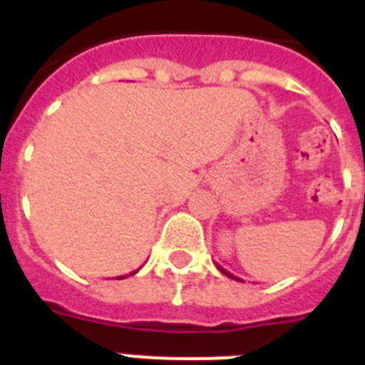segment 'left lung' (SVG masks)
<instances>
[{
	"mask_svg": "<svg viewBox=\"0 0 365 365\" xmlns=\"http://www.w3.org/2000/svg\"><path fill=\"white\" fill-rule=\"evenodd\" d=\"M216 267H217V271H220V272H223V274H225V277L233 278V280H240V278H237V277H235V274H231V272H229V271H225V269H223L222 265H216Z\"/></svg>",
	"mask_w": 365,
	"mask_h": 365,
	"instance_id": "left-lung-1",
	"label": "left lung"
}]
</instances>
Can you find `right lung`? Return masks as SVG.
<instances>
[{
	"label": "right lung",
	"mask_w": 365,
	"mask_h": 365,
	"mask_svg": "<svg viewBox=\"0 0 365 365\" xmlns=\"http://www.w3.org/2000/svg\"><path fill=\"white\" fill-rule=\"evenodd\" d=\"M136 272H138V269H136V271H132L130 274H136ZM126 277H128V274H126ZM117 278H119V280H123V278H125V277H117Z\"/></svg>",
	"instance_id": "1"
}]
</instances>
